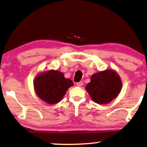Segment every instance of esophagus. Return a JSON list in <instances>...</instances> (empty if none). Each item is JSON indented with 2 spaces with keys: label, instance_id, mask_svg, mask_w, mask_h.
Segmentation results:
<instances>
[{
  "label": "esophagus",
  "instance_id": "34e87169",
  "mask_svg": "<svg viewBox=\"0 0 147 147\" xmlns=\"http://www.w3.org/2000/svg\"><path fill=\"white\" fill-rule=\"evenodd\" d=\"M76 85H77L78 86H82L83 85V82H82V81H80V82H78L76 83Z\"/></svg>",
  "mask_w": 147,
  "mask_h": 147
}]
</instances>
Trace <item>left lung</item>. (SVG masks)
<instances>
[{
  "label": "left lung",
  "instance_id": "obj_1",
  "mask_svg": "<svg viewBox=\"0 0 147 147\" xmlns=\"http://www.w3.org/2000/svg\"><path fill=\"white\" fill-rule=\"evenodd\" d=\"M121 80L113 70H107L93 74L86 90L94 102L108 104L117 97L121 91Z\"/></svg>",
  "mask_w": 147,
  "mask_h": 147
}]
</instances>
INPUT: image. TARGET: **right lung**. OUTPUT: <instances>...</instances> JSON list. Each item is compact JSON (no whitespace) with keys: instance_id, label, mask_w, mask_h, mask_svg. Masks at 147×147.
Segmentation results:
<instances>
[{"instance_id":"obj_1","label":"right lung","mask_w":147,"mask_h":147,"mask_svg":"<svg viewBox=\"0 0 147 147\" xmlns=\"http://www.w3.org/2000/svg\"><path fill=\"white\" fill-rule=\"evenodd\" d=\"M72 86L73 81L65 78L63 73L53 70L40 73L34 80V88L37 95L49 104L59 102L69 88Z\"/></svg>"}]
</instances>
